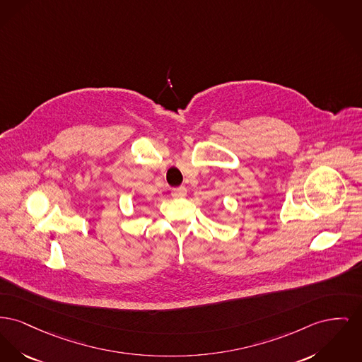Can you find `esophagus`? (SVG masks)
I'll return each instance as SVG.
<instances>
[{"label": "esophagus", "instance_id": "1", "mask_svg": "<svg viewBox=\"0 0 362 362\" xmlns=\"http://www.w3.org/2000/svg\"><path fill=\"white\" fill-rule=\"evenodd\" d=\"M186 194H187V189L185 186L172 189V197L173 198H183V197H186Z\"/></svg>", "mask_w": 362, "mask_h": 362}]
</instances>
